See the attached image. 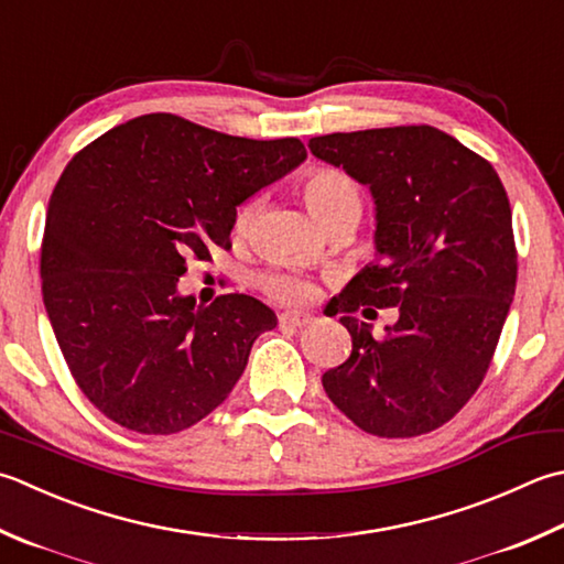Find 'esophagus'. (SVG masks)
I'll use <instances>...</instances> for the list:
<instances>
[{"label": "esophagus", "instance_id": "esophagus-1", "mask_svg": "<svg viewBox=\"0 0 564 564\" xmlns=\"http://www.w3.org/2000/svg\"><path fill=\"white\" fill-rule=\"evenodd\" d=\"M281 327H305L313 323V315L311 313H283L279 317Z\"/></svg>", "mask_w": 564, "mask_h": 564}]
</instances>
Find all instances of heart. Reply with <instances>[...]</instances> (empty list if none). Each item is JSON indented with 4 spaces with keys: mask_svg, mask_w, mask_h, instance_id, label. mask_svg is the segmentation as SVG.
Masks as SVG:
<instances>
[{
    "mask_svg": "<svg viewBox=\"0 0 564 564\" xmlns=\"http://www.w3.org/2000/svg\"><path fill=\"white\" fill-rule=\"evenodd\" d=\"M303 195L311 213L325 227L339 217L351 215L359 219L361 215V193L357 183L337 169H315L307 173L303 183ZM253 209H257V205H247L241 209L237 219L239 229L249 227ZM263 285H267V291L273 297H279L283 303H305L315 295V285L297 273H271L263 281Z\"/></svg>",
    "mask_w": 564,
    "mask_h": 564,
    "instance_id": "obj_1",
    "label": "heart"
}]
</instances>
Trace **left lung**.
I'll return each instance as SVG.
<instances>
[{
    "mask_svg": "<svg viewBox=\"0 0 564 564\" xmlns=\"http://www.w3.org/2000/svg\"><path fill=\"white\" fill-rule=\"evenodd\" d=\"M313 156L369 185L379 259L327 305L351 355L325 393L364 433L415 437L455 417L487 373L516 293L509 195L494 165L435 127L315 137ZM399 306L377 340L357 310Z\"/></svg>",
    "mask_w": 564,
    "mask_h": 564,
    "instance_id": "1",
    "label": "left lung"
}]
</instances>
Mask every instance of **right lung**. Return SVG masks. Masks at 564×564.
<instances>
[{
    "label": "right lung",
    "mask_w": 564,
    "mask_h": 564,
    "mask_svg": "<svg viewBox=\"0 0 564 564\" xmlns=\"http://www.w3.org/2000/svg\"><path fill=\"white\" fill-rule=\"evenodd\" d=\"M307 159L301 139L257 141L143 115L75 153L53 187L41 291L75 383L143 435L200 423L235 389L275 313L245 293L197 305L191 259L231 247L237 207Z\"/></svg>",
    "instance_id": "1"
}]
</instances>
